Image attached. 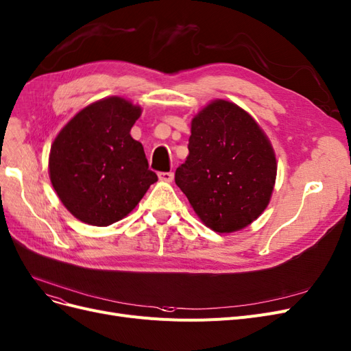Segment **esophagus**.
<instances>
[{"mask_svg": "<svg viewBox=\"0 0 351 351\" xmlns=\"http://www.w3.org/2000/svg\"><path fill=\"white\" fill-rule=\"evenodd\" d=\"M158 177H160L161 181H167V183H171L173 178H174V174L171 171L170 173H160Z\"/></svg>", "mask_w": 351, "mask_h": 351, "instance_id": "obj_1", "label": "esophagus"}]
</instances>
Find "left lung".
I'll return each instance as SVG.
<instances>
[{
    "mask_svg": "<svg viewBox=\"0 0 351 351\" xmlns=\"http://www.w3.org/2000/svg\"><path fill=\"white\" fill-rule=\"evenodd\" d=\"M277 173L263 129L239 106L215 100L191 120L189 156L176 184L202 222L229 234L248 226L267 208Z\"/></svg>",
    "mask_w": 351,
    "mask_h": 351,
    "instance_id": "left-lung-1",
    "label": "left lung"
}]
</instances>
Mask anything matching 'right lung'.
<instances>
[{
	"instance_id": "right-lung-1",
	"label": "right lung",
	"mask_w": 351,
	"mask_h": 351,
	"mask_svg": "<svg viewBox=\"0 0 351 351\" xmlns=\"http://www.w3.org/2000/svg\"><path fill=\"white\" fill-rule=\"evenodd\" d=\"M142 113L122 97L84 107L55 138L51 183L64 206L81 222L107 226L136 208L158 177L130 129Z\"/></svg>"
}]
</instances>
